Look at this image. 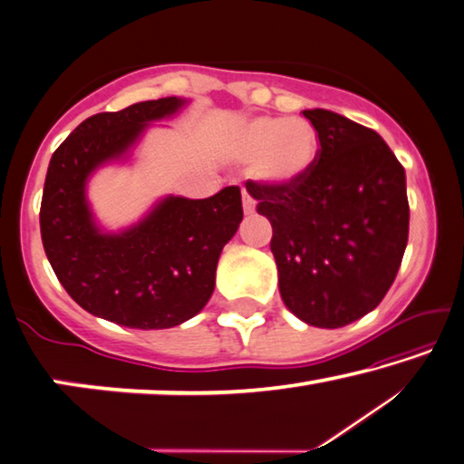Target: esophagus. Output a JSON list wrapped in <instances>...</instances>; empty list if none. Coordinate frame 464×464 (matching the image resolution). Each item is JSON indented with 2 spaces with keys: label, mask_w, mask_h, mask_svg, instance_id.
Listing matches in <instances>:
<instances>
[{
  "label": "esophagus",
  "mask_w": 464,
  "mask_h": 464,
  "mask_svg": "<svg viewBox=\"0 0 464 464\" xmlns=\"http://www.w3.org/2000/svg\"><path fill=\"white\" fill-rule=\"evenodd\" d=\"M244 212L246 214H254L256 212V202H254V198L247 191H244Z\"/></svg>",
  "instance_id": "obj_1"
}]
</instances>
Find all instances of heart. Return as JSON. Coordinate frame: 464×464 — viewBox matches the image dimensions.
Instances as JSON below:
<instances>
[{"instance_id":"1","label":"heart","mask_w":464,"mask_h":464,"mask_svg":"<svg viewBox=\"0 0 464 464\" xmlns=\"http://www.w3.org/2000/svg\"><path fill=\"white\" fill-rule=\"evenodd\" d=\"M319 130L306 119L258 116L241 124L233 137V156L254 164V172L268 185H294L313 170L319 158Z\"/></svg>"}]
</instances>
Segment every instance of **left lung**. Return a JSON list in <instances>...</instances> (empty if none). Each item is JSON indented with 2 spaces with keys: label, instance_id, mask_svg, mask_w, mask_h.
I'll list each match as a JSON object with an SVG mask.
<instances>
[{
  "label": "left lung",
  "instance_id": "left-lung-1",
  "mask_svg": "<svg viewBox=\"0 0 464 464\" xmlns=\"http://www.w3.org/2000/svg\"><path fill=\"white\" fill-rule=\"evenodd\" d=\"M319 158L294 185L247 181L273 225L279 292L300 321L337 329L385 298L409 241L404 166L372 129L329 110H304Z\"/></svg>",
  "mask_w": 464,
  "mask_h": 464
}]
</instances>
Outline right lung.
I'll use <instances>...</instances> for the list:
<instances>
[{
  "label": "right lung",
  "mask_w": 464,
  "mask_h": 464,
  "mask_svg": "<svg viewBox=\"0 0 464 464\" xmlns=\"http://www.w3.org/2000/svg\"><path fill=\"white\" fill-rule=\"evenodd\" d=\"M181 98L140 102L82 121L53 151L41 199V239L68 295L100 319L169 329L196 316L214 292L218 256L244 218L237 185L206 199L164 198L140 223L103 233L89 208L87 179L119 160L151 121Z\"/></svg>",
  "instance_id": "right-lung-1"
}]
</instances>
